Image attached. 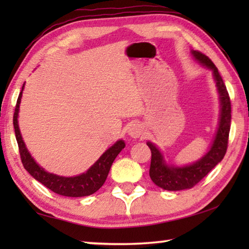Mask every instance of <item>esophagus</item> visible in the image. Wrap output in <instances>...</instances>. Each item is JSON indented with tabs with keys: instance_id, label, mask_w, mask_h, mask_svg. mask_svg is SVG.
Returning <instances> with one entry per match:
<instances>
[{
	"instance_id": "esophagus-1",
	"label": "esophagus",
	"mask_w": 249,
	"mask_h": 249,
	"mask_svg": "<svg viewBox=\"0 0 249 249\" xmlns=\"http://www.w3.org/2000/svg\"><path fill=\"white\" fill-rule=\"evenodd\" d=\"M127 133L132 138H140L142 137V135H144V127H142V124L134 123L132 125H129Z\"/></svg>"
}]
</instances>
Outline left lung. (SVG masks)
<instances>
[{"label":"left lung","mask_w":249,"mask_h":249,"mask_svg":"<svg viewBox=\"0 0 249 249\" xmlns=\"http://www.w3.org/2000/svg\"><path fill=\"white\" fill-rule=\"evenodd\" d=\"M192 54L197 61L213 71V77L216 82L220 94L221 114L217 132L210 150L196 162L185 167L168 166L159 149L150 142L147 145L151 151V161L149 176L155 184L168 191H179L190 189L204 178L209 172L224 158L229 145V135L231 129V100L226 90L224 81L212 60L197 50H192Z\"/></svg>","instance_id":"1"}]
</instances>
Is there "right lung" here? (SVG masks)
Returning <instances> with one entry per match:
<instances>
[{"instance_id":"obj_1","label":"right lung","mask_w":249,"mask_h":249,"mask_svg":"<svg viewBox=\"0 0 249 249\" xmlns=\"http://www.w3.org/2000/svg\"><path fill=\"white\" fill-rule=\"evenodd\" d=\"M22 91L18 95V103L15 107V112L13 116V124L15 129L16 141L18 144V150L20 155V160L25 169H26L29 175L34 177L37 181H39L41 184L47 187L49 190L57 193V195L71 196V197H79V196H87L93 195L99 189L102 187L105 180L107 178L108 171L111 169V166L116 156L121 153V150L125 147V142L123 141L116 142L111 148H108L105 153L101 156L93 166L89 170L84 172L82 175L75 177H60L53 174L45 171L43 168L37 165L35 160L33 159L31 154L28 153L26 146L24 144V141L20 135L18 128V111H19V103L20 98H22Z\"/></svg>"}]
</instances>
